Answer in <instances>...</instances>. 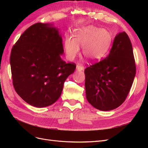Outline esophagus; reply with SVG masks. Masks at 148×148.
<instances>
[{"label":"esophagus","instance_id":"1","mask_svg":"<svg viewBox=\"0 0 148 148\" xmlns=\"http://www.w3.org/2000/svg\"><path fill=\"white\" fill-rule=\"evenodd\" d=\"M77 69L79 71H82V70H84V66L82 65V64H77Z\"/></svg>","mask_w":148,"mask_h":148}]
</instances>
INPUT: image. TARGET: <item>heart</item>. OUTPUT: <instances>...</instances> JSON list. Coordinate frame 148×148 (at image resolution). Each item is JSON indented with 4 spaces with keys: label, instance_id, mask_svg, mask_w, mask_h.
I'll list each match as a JSON object with an SVG mask.
<instances>
[{
    "label": "heart",
    "instance_id": "obj_1",
    "mask_svg": "<svg viewBox=\"0 0 148 148\" xmlns=\"http://www.w3.org/2000/svg\"><path fill=\"white\" fill-rule=\"evenodd\" d=\"M74 38L66 37L64 49L66 57L73 60L82 47L83 56L89 61L100 60L109 51L112 42L111 36L108 31L92 25L83 26L75 30Z\"/></svg>",
    "mask_w": 148,
    "mask_h": 148
}]
</instances>
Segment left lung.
Wrapping results in <instances>:
<instances>
[{"label":"left lung","mask_w":148,"mask_h":148,"mask_svg":"<svg viewBox=\"0 0 148 148\" xmlns=\"http://www.w3.org/2000/svg\"><path fill=\"white\" fill-rule=\"evenodd\" d=\"M85 90L89 103L96 109L108 111L125 101L136 75L133 47L125 32L114 40L109 54L84 70Z\"/></svg>","instance_id":"left-lung-1"}]
</instances>
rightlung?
Segmentation results:
<instances>
[{
	"mask_svg": "<svg viewBox=\"0 0 148 148\" xmlns=\"http://www.w3.org/2000/svg\"><path fill=\"white\" fill-rule=\"evenodd\" d=\"M63 53L62 36L52 24L35 23L21 35L12 49L10 63L13 87L26 102L44 107L60 97L76 69L61 59Z\"/></svg>",
	"mask_w": 148,
	"mask_h": 148,
	"instance_id": "right-lung-1",
	"label": "right lung"
}]
</instances>
